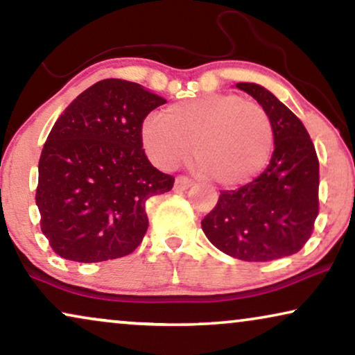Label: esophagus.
<instances>
[{"instance_id":"1","label":"esophagus","mask_w":355,"mask_h":355,"mask_svg":"<svg viewBox=\"0 0 355 355\" xmlns=\"http://www.w3.org/2000/svg\"><path fill=\"white\" fill-rule=\"evenodd\" d=\"M193 182L187 177H177L175 178V184H173V189L175 191H184V189H188L189 187H191Z\"/></svg>"}]
</instances>
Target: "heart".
<instances>
[{"instance_id": "b5f03b06", "label": "heart", "mask_w": 355, "mask_h": 355, "mask_svg": "<svg viewBox=\"0 0 355 355\" xmlns=\"http://www.w3.org/2000/svg\"><path fill=\"white\" fill-rule=\"evenodd\" d=\"M148 156L172 168L191 153L199 168L223 187H238L259 175L270 161L275 143L272 119L259 104L236 94L175 103L164 116L149 114L139 127Z\"/></svg>"}]
</instances>
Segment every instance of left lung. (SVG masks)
I'll use <instances>...</instances> for the list:
<instances>
[{
    "label": "left lung",
    "instance_id": "8db88e82",
    "mask_svg": "<svg viewBox=\"0 0 355 355\" xmlns=\"http://www.w3.org/2000/svg\"><path fill=\"white\" fill-rule=\"evenodd\" d=\"M266 109L275 149L266 171L251 183L220 191L202 218L209 241L246 262L275 261L297 252L311 238L318 216V159L302 122L257 83H236Z\"/></svg>",
    "mask_w": 355,
    "mask_h": 355
}]
</instances>
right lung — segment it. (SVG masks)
I'll use <instances>...</instances> for the list:
<instances>
[{"label":"right lung","mask_w":355,"mask_h":355,"mask_svg":"<svg viewBox=\"0 0 355 355\" xmlns=\"http://www.w3.org/2000/svg\"><path fill=\"white\" fill-rule=\"evenodd\" d=\"M166 103L141 85L106 78L54 123L38 162L42 232L59 256L103 262L133 252L148 230L146 201L175 178L144 154L139 127Z\"/></svg>","instance_id":"1"}]
</instances>
